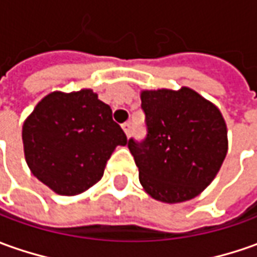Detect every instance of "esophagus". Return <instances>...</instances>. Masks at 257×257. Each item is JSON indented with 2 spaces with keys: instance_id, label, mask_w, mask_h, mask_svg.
<instances>
[{
  "instance_id": "obj_1",
  "label": "esophagus",
  "mask_w": 257,
  "mask_h": 257,
  "mask_svg": "<svg viewBox=\"0 0 257 257\" xmlns=\"http://www.w3.org/2000/svg\"><path fill=\"white\" fill-rule=\"evenodd\" d=\"M122 129H123V132H125V135L131 136V123L129 122H125L123 125H122Z\"/></svg>"
}]
</instances>
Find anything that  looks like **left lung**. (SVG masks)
I'll return each instance as SVG.
<instances>
[{
	"instance_id": "1",
	"label": "left lung",
	"mask_w": 257,
	"mask_h": 257,
	"mask_svg": "<svg viewBox=\"0 0 257 257\" xmlns=\"http://www.w3.org/2000/svg\"><path fill=\"white\" fill-rule=\"evenodd\" d=\"M148 136L128 148L143 190L176 204L201 194L228 152V129L219 108L190 87L142 90Z\"/></svg>"
}]
</instances>
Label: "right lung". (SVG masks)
<instances>
[{"label":"right lung","mask_w":257,"mask_h":257,"mask_svg":"<svg viewBox=\"0 0 257 257\" xmlns=\"http://www.w3.org/2000/svg\"><path fill=\"white\" fill-rule=\"evenodd\" d=\"M24 153L36 179L60 195H78L98 183L116 146L128 139L109 105L91 88L53 91L22 126Z\"/></svg>","instance_id":"right-lung-1"}]
</instances>
